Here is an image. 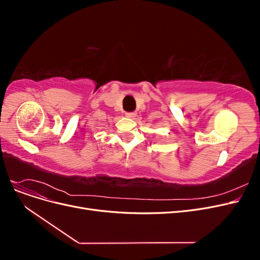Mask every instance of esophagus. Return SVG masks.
<instances>
[{"label":"esophagus","instance_id":"esophagus-1","mask_svg":"<svg viewBox=\"0 0 260 260\" xmlns=\"http://www.w3.org/2000/svg\"><path fill=\"white\" fill-rule=\"evenodd\" d=\"M125 116H127L128 118H131V119H135V118L137 117V113H135V112L127 113V114H125Z\"/></svg>","mask_w":260,"mask_h":260}]
</instances>
